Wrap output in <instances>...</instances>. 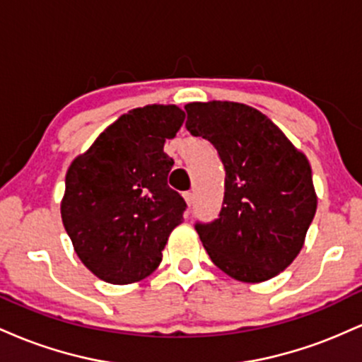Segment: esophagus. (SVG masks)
Segmentation results:
<instances>
[{"label":"esophagus","instance_id":"1","mask_svg":"<svg viewBox=\"0 0 362 362\" xmlns=\"http://www.w3.org/2000/svg\"><path fill=\"white\" fill-rule=\"evenodd\" d=\"M184 199H185L187 206H189V209H190V206H192V202H194V194L192 192H185Z\"/></svg>","mask_w":362,"mask_h":362}]
</instances>
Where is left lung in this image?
<instances>
[{"instance_id":"left-lung-1","label":"left lung","mask_w":362,"mask_h":362,"mask_svg":"<svg viewBox=\"0 0 362 362\" xmlns=\"http://www.w3.org/2000/svg\"><path fill=\"white\" fill-rule=\"evenodd\" d=\"M185 110L190 134L211 141L226 170L221 213L195 224L199 238L233 279H272L301 252L317 213L308 158L245 103L192 102Z\"/></svg>"}]
</instances>
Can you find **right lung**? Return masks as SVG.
I'll list each match as a JSON object with an SVG mask.
<instances>
[{
    "label": "right lung",
    "instance_id": "obj_1",
    "mask_svg": "<svg viewBox=\"0 0 362 362\" xmlns=\"http://www.w3.org/2000/svg\"><path fill=\"white\" fill-rule=\"evenodd\" d=\"M184 120L177 105L132 109L69 165L62 224L76 255L98 279L132 284L160 265L187 206L167 184L173 160L163 151Z\"/></svg>",
    "mask_w": 362,
    "mask_h": 362
}]
</instances>
